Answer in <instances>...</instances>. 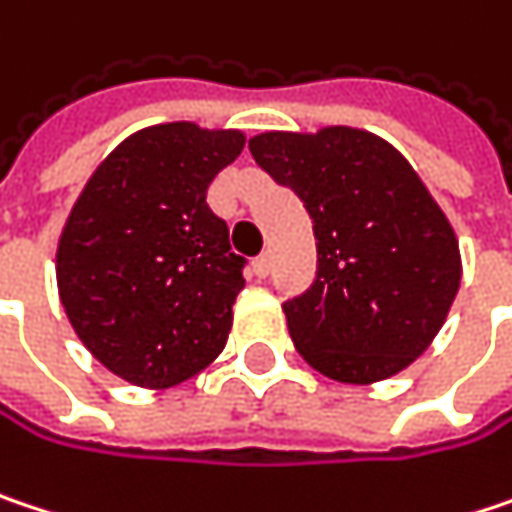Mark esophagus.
I'll return each instance as SVG.
<instances>
[{"label":"esophagus","instance_id":"obj_1","mask_svg":"<svg viewBox=\"0 0 512 512\" xmlns=\"http://www.w3.org/2000/svg\"><path fill=\"white\" fill-rule=\"evenodd\" d=\"M269 269H272V255L269 252H263L260 257H255V272L260 278H266L269 275Z\"/></svg>","mask_w":512,"mask_h":512}]
</instances>
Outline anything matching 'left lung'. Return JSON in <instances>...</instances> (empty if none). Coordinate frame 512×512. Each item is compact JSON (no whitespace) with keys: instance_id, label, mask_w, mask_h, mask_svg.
<instances>
[{"instance_id":"obj_1","label":"left lung","mask_w":512,"mask_h":512,"mask_svg":"<svg viewBox=\"0 0 512 512\" xmlns=\"http://www.w3.org/2000/svg\"><path fill=\"white\" fill-rule=\"evenodd\" d=\"M249 152L313 219L316 281L284 302L299 354L340 384L407 369L440 334L463 275L454 228L416 169L349 125L263 131Z\"/></svg>"}]
</instances>
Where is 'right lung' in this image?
Instances as JSON below:
<instances>
[{
	"label": "right lung",
	"mask_w": 512,
	"mask_h": 512,
	"mask_svg": "<svg viewBox=\"0 0 512 512\" xmlns=\"http://www.w3.org/2000/svg\"><path fill=\"white\" fill-rule=\"evenodd\" d=\"M243 131L163 122L96 166L58 240V293L78 340L114 375L166 390L228 343L243 257L208 208V187Z\"/></svg>",
	"instance_id": "right-lung-1"
}]
</instances>
